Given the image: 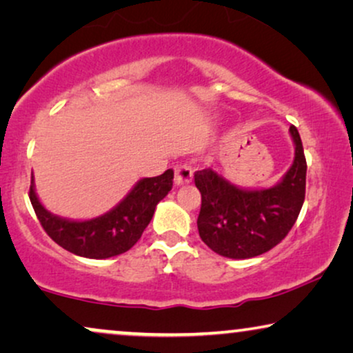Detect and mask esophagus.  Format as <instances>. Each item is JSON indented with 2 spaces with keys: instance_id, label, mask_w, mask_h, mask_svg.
I'll return each mask as SVG.
<instances>
[{
  "instance_id": "1",
  "label": "esophagus",
  "mask_w": 353,
  "mask_h": 353,
  "mask_svg": "<svg viewBox=\"0 0 353 353\" xmlns=\"http://www.w3.org/2000/svg\"><path fill=\"white\" fill-rule=\"evenodd\" d=\"M191 180H192V170L190 167L180 165V167L175 168V178H173V183H175V186L188 185V183H191Z\"/></svg>"
}]
</instances>
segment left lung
Returning a JSON list of instances; mask_svg holds the SVG:
<instances>
[{
	"mask_svg": "<svg viewBox=\"0 0 353 353\" xmlns=\"http://www.w3.org/2000/svg\"><path fill=\"white\" fill-rule=\"evenodd\" d=\"M289 134L294 161L276 185L243 188L212 168L194 173L202 196L197 230L214 252L236 260L252 259L268 252L291 231L305 199L307 162L294 125Z\"/></svg>",
	"mask_w": 353,
	"mask_h": 353,
	"instance_id": "left-lung-1",
	"label": "left lung"
}]
</instances>
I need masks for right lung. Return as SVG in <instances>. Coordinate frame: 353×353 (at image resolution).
I'll use <instances>...</instances> for the list:
<instances>
[{"label":"right lung","instance_id":"right-lung-1","mask_svg":"<svg viewBox=\"0 0 353 353\" xmlns=\"http://www.w3.org/2000/svg\"><path fill=\"white\" fill-rule=\"evenodd\" d=\"M172 168L159 176L141 178L117 205L90 220H72L51 214L38 199L33 176L30 202L41 226L56 244L80 257L103 260L127 252L138 243L157 204L172 190Z\"/></svg>","mask_w":353,"mask_h":353}]
</instances>
